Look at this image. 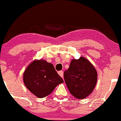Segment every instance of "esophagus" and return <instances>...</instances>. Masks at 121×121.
Wrapping results in <instances>:
<instances>
[{"mask_svg": "<svg viewBox=\"0 0 121 121\" xmlns=\"http://www.w3.org/2000/svg\"><path fill=\"white\" fill-rule=\"evenodd\" d=\"M58 73V74H59V75L61 76V77H62V78L63 77V74H64V73H63V71L60 70V71H59Z\"/></svg>", "mask_w": 121, "mask_h": 121, "instance_id": "obj_1", "label": "esophagus"}]
</instances>
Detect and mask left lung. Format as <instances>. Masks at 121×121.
<instances>
[{"instance_id": "obj_1", "label": "left lung", "mask_w": 121, "mask_h": 121, "mask_svg": "<svg viewBox=\"0 0 121 121\" xmlns=\"http://www.w3.org/2000/svg\"><path fill=\"white\" fill-rule=\"evenodd\" d=\"M64 78L70 92L74 97L83 99L94 89L97 73L92 64L84 57L73 59L68 70L64 71Z\"/></svg>"}]
</instances>
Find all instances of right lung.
Segmentation results:
<instances>
[{"label":"right lung","mask_w":121,"mask_h":121,"mask_svg":"<svg viewBox=\"0 0 121 121\" xmlns=\"http://www.w3.org/2000/svg\"><path fill=\"white\" fill-rule=\"evenodd\" d=\"M23 80L27 88L38 98L47 97L64 82L53 64L43 60H35L27 67Z\"/></svg>","instance_id":"right-lung-1"}]
</instances>
